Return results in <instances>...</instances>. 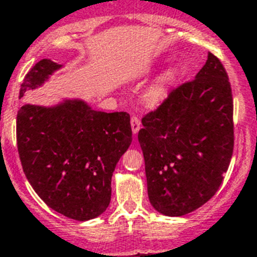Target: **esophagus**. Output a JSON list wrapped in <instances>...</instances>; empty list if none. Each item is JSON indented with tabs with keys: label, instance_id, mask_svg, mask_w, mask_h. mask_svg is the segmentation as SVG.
<instances>
[{
	"label": "esophagus",
	"instance_id": "1",
	"mask_svg": "<svg viewBox=\"0 0 257 257\" xmlns=\"http://www.w3.org/2000/svg\"><path fill=\"white\" fill-rule=\"evenodd\" d=\"M131 125H132V132H133V134L136 136L141 129V120L138 119L137 116H133L131 119Z\"/></svg>",
	"mask_w": 257,
	"mask_h": 257
}]
</instances>
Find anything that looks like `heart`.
I'll list each match as a JSON object with an SVG mask.
<instances>
[{"label":"heart","instance_id":"b5f03b06","mask_svg":"<svg viewBox=\"0 0 257 257\" xmlns=\"http://www.w3.org/2000/svg\"><path fill=\"white\" fill-rule=\"evenodd\" d=\"M182 69L179 66H170L165 71L160 74V77L157 78L150 87L143 93V101L147 106H159L166 100L174 88L179 79L182 78Z\"/></svg>","mask_w":257,"mask_h":257}]
</instances>
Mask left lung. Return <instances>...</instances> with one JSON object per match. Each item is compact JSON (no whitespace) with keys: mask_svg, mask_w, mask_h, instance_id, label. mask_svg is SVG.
I'll return each instance as SVG.
<instances>
[{"mask_svg":"<svg viewBox=\"0 0 257 257\" xmlns=\"http://www.w3.org/2000/svg\"><path fill=\"white\" fill-rule=\"evenodd\" d=\"M138 133L152 207L182 216L220 187L234 145L233 98L221 62L207 54L195 79L169 94L142 119Z\"/></svg>","mask_w":257,"mask_h":257,"instance_id":"1","label":"left lung"}]
</instances>
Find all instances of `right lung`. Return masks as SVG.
<instances>
[{
    "label": "right lung",
    "instance_id": "obj_1",
    "mask_svg": "<svg viewBox=\"0 0 257 257\" xmlns=\"http://www.w3.org/2000/svg\"><path fill=\"white\" fill-rule=\"evenodd\" d=\"M62 68L50 59L37 62L20 98ZM16 140L25 177L46 205L66 218L91 220L110 205L111 177L132 143L131 116L93 110L82 98L25 103L16 116Z\"/></svg>",
    "mask_w": 257,
    "mask_h": 257
}]
</instances>
